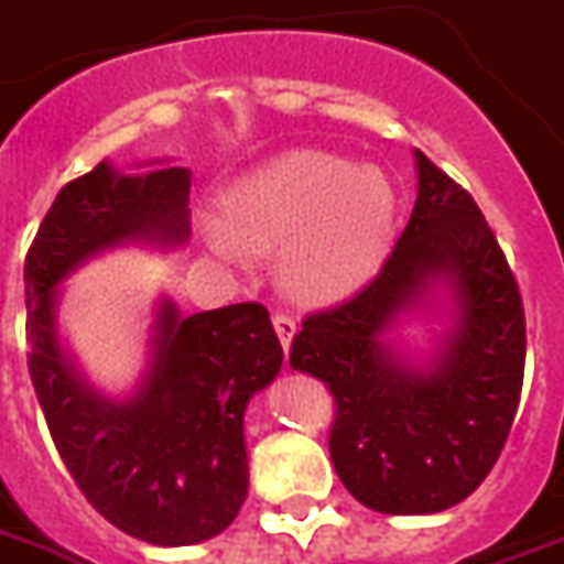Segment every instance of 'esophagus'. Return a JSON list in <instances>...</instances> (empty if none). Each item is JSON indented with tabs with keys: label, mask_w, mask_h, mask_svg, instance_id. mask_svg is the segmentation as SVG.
<instances>
[{
	"label": "esophagus",
	"mask_w": 564,
	"mask_h": 564,
	"mask_svg": "<svg viewBox=\"0 0 564 564\" xmlns=\"http://www.w3.org/2000/svg\"><path fill=\"white\" fill-rule=\"evenodd\" d=\"M274 330L281 336V346L290 348L293 346V336H296V321L290 317V314H274Z\"/></svg>",
	"instance_id": "esophagus-1"
}]
</instances>
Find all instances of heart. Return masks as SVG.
Listing matches in <instances>:
<instances>
[{
    "label": "heart",
    "instance_id": "b5f03b06",
    "mask_svg": "<svg viewBox=\"0 0 564 564\" xmlns=\"http://www.w3.org/2000/svg\"><path fill=\"white\" fill-rule=\"evenodd\" d=\"M394 191L377 170L327 151H290L221 194V225H206L213 256L247 268L281 247V278L305 302L355 293L386 259Z\"/></svg>",
    "mask_w": 564,
    "mask_h": 564
}]
</instances>
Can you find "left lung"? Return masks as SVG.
<instances>
[{
	"label": "left lung",
	"instance_id": "1",
	"mask_svg": "<svg viewBox=\"0 0 564 564\" xmlns=\"http://www.w3.org/2000/svg\"><path fill=\"white\" fill-rule=\"evenodd\" d=\"M416 203L392 256L361 293L308 314L290 367L336 398L330 457L355 500L389 516L457 507L507 444L524 373L519 283L469 191L423 151ZM448 302L452 324L426 365L388 333L404 313Z\"/></svg>",
	"mask_w": 564,
	"mask_h": 564
}]
</instances>
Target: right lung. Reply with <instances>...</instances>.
<instances>
[{
	"label": "right lung",
	"mask_w": 564,
	"mask_h": 564,
	"mask_svg": "<svg viewBox=\"0 0 564 564\" xmlns=\"http://www.w3.org/2000/svg\"><path fill=\"white\" fill-rule=\"evenodd\" d=\"M191 172L122 175L98 163L61 187L26 252L30 379L55 447L107 522L144 543L187 546L221 534L250 488L243 413L278 377L283 348L265 305L182 317L160 299L148 370L129 398L95 392L57 336V290L122 243L182 247Z\"/></svg>",
	"instance_id": "obj_1"
}]
</instances>
